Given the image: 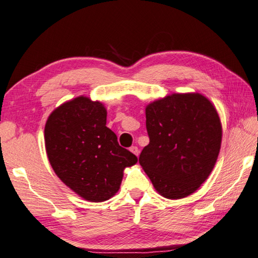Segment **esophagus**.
Here are the masks:
<instances>
[{
	"instance_id": "34e87169",
	"label": "esophagus",
	"mask_w": 258,
	"mask_h": 258,
	"mask_svg": "<svg viewBox=\"0 0 258 258\" xmlns=\"http://www.w3.org/2000/svg\"><path fill=\"white\" fill-rule=\"evenodd\" d=\"M130 151L132 152V153H134L137 157L140 154V151H139V148L138 147H131L130 148Z\"/></svg>"
}]
</instances>
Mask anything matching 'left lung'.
<instances>
[{
  "label": "left lung",
  "mask_w": 258,
  "mask_h": 258,
  "mask_svg": "<svg viewBox=\"0 0 258 258\" xmlns=\"http://www.w3.org/2000/svg\"><path fill=\"white\" fill-rule=\"evenodd\" d=\"M150 143L139 162L159 194L179 200L208 179L221 148L217 109L199 92L172 93L145 107Z\"/></svg>",
  "instance_id": "1"
}]
</instances>
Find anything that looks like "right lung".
I'll use <instances>...</instances> for the list:
<instances>
[{
	"instance_id": "right-lung-1",
	"label": "right lung",
	"mask_w": 258,
	"mask_h": 258,
	"mask_svg": "<svg viewBox=\"0 0 258 258\" xmlns=\"http://www.w3.org/2000/svg\"><path fill=\"white\" fill-rule=\"evenodd\" d=\"M100 101L80 96L51 111L45 147L51 168L69 188L89 202H104L118 191L124 169L138 158L117 142L106 126Z\"/></svg>"
}]
</instances>
